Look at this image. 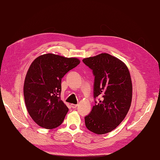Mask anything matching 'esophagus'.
I'll return each instance as SVG.
<instances>
[{
  "mask_svg": "<svg viewBox=\"0 0 160 160\" xmlns=\"http://www.w3.org/2000/svg\"><path fill=\"white\" fill-rule=\"evenodd\" d=\"M71 106L72 108H76L77 106H78V105L77 104H71Z\"/></svg>",
  "mask_w": 160,
  "mask_h": 160,
  "instance_id": "34e87169",
  "label": "esophagus"
}]
</instances>
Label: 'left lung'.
<instances>
[{"instance_id":"left-lung-1","label":"left lung","mask_w":160,"mask_h":160,"mask_svg":"<svg viewBox=\"0 0 160 160\" xmlns=\"http://www.w3.org/2000/svg\"><path fill=\"white\" fill-rule=\"evenodd\" d=\"M83 61L93 72L94 98H101L85 118L86 128L98 135L111 132L122 123L132 103L129 69L122 61L108 53L85 58Z\"/></svg>"}]
</instances>
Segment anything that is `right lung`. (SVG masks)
<instances>
[{
    "label": "right lung",
    "instance_id": "right-lung-1",
    "mask_svg": "<svg viewBox=\"0 0 160 160\" xmlns=\"http://www.w3.org/2000/svg\"><path fill=\"white\" fill-rule=\"evenodd\" d=\"M79 63L77 58L52 53L32 61L25 77L23 93L28 114L40 127L52 129L63 122L69 109L60 98L61 79Z\"/></svg>",
    "mask_w": 160,
    "mask_h": 160
}]
</instances>
